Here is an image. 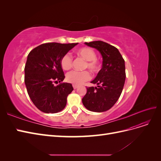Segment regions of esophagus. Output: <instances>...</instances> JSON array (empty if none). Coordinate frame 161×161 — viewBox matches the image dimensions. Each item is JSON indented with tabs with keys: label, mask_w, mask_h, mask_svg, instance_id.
Wrapping results in <instances>:
<instances>
[{
	"label": "esophagus",
	"mask_w": 161,
	"mask_h": 161,
	"mask_svg": "<svg viewBox=\"0 0 161 161\" xmlns=\"http://www.w3.org/2000/svg\"><path fill=\"white\" fill-rule=\"evenodd\" d=\"M72 86H73V88H74V89H76L78 88V86L76 85H73Z\"/></svg>",
	"instance_id": "1"
}]
</instances>
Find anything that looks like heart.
<instances>
[{
  "label": "heart",
  "instance_id": "heart-1",
  "mask_svg": "<svg viewBox=\"0 0 161 161\" xmlns=\"http://www.w3.org/2000/svg\"><path fill=\"white\" fill-rule=\"evenodd\" d=\"M78 56L82 57L86 62L85 64V69H89L92 73H96L99 70L100 66L99 62L96 59L95 52L90 47H84L79 48L76 51ZM60 64L64 70H69L72 64V58L70 53H66L63 56L60 60ZM91 75L88 71L79 72L72 70L66 75L68 82L75 85H81L85 81L90 79Z\"/></svg>",
  "mask_w": 161,
  "mask_h": 161
}]
</instances>
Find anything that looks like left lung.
I'll list each match as a JSON object with an SVG mask.
<instances>
[{
	"label": "left lung",
	"mask_w": 161,
	"mask_h": 161,
	"mask_svg": "<svg viewBox=\"0 0 161 161\" xmlns=\"http://www.w3.org/2000/svg\"><path fill=\"white\" fill-rule=\"evenodd\" d=\"M85 44L98 50L103 62L102 69L91 82L97 86L86 88L82 104L91 111H106L114 105L122 92L125 80V61L119 50L108 43L95 41Z\"/></svg>",
	"instance_id": "1"
}]
</instances>
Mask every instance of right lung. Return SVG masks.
Here are the masks:
<instances>
[{
  "label": "right lung",
  "mask_w": 161,
  "mask_h": 161,
  "mask_svg": "<svg viewBox=\"0 0 161 161\" xmlns=\"http://www.w3.org/2000/svg\"><path fill=\"white\" fill-rule=\"evenodd\" d=\"M76 43H47L29 53L25 66V84L28 95L36 108L46 114L64 109L67 97L73 91L72 84L62 82L65 76L60 64L62 57Z\"/></svg>",
  "instance_id": "1"
}]
</instances>
